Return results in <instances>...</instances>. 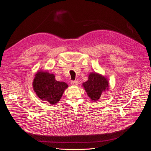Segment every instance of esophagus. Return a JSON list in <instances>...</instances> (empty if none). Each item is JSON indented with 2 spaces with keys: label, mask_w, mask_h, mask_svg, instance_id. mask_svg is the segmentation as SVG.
Segmentation results:
<instances>
[{
  "label": "esophagus",
  "mask_w": 151,
  "mask_h": 151,
  "mask_svg": "<svg viewBox=\"0 0 151 151\" xmlns=\"http://www.w3.org/2000/svg\"><path fill=\"white\" fill-rule=\"evenodd\" d=\"M79 83V82L78 81H72L71 84L73 85H78Z\"/></svg>",
  "instance_id": "1"
}]
</instances>
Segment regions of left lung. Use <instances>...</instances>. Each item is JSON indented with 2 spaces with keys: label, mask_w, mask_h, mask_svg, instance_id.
I'll return each instance as SVG.
<instances>
[{
  "label": "left lung",
  "mask_w": 151,
  "mask_h": 151,
  "mask_svg": "<svg viewBox=\"0 0 151 151\" xmlns=\"http://www.w3.org/2000/svg\"><path fill=\"white\" fill-rule=\"evenodd\" d=\"M82 85L92 101L98 100L103 92L109 89L108 79L96 72L90 73L88 81Z\"/></svg>",
  "instance_id": "left-lung-1"
}]
</instances>
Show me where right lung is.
Listing matches in <instances>:
<instances>
[{
    "mask_svg": "<svg viewBox=\"0 0 151 151\" xmlns=\"http://www.w3.org/2000/svg\"><path fill=\"white\" fill-rule=\"evenodd\" d=\"M32 85L39 99L51 104L57 103L69 87L64 82L56 81L55 75L46 70H39L35 73Z\"/></svg>",
    "mask_w": 151,
    "mask_h": 151,
    "instance_id": "add662e5",
    "label": "right lung"
}]
</instances>
